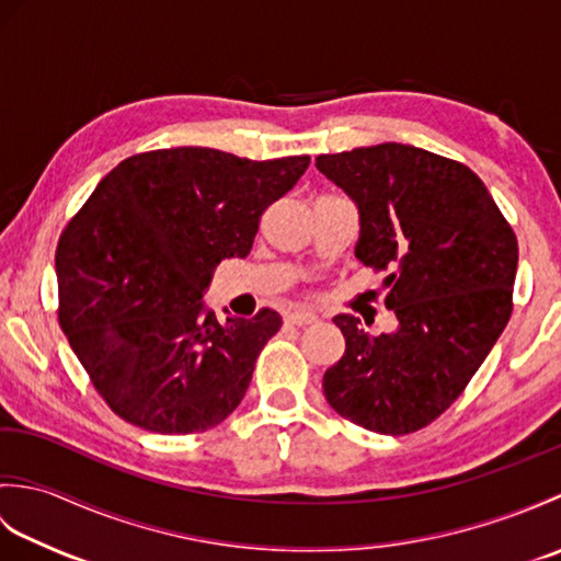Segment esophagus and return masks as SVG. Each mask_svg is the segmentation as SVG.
I'll return each mask as SVG.
<instances>
[{"label":"esophagus","instance_id":"obj_1","mask_svg":"<svg viewBox=\"0 0 561 561\" xmlns=\"http://www.w3.org/2000/svg\"><path fill=\"white\" fill-rule=\"evenodd\" d=\"M287 323H289V325L306 328V325L318 323V316H316V313H308V311H294V313L287 316Z\"/></svg>","mask_w":561,"mask_h":561}]
</instances>
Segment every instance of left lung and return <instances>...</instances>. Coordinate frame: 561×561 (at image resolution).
Instances as JSON below:
<instances>
[{"mask_svg":"<svg viewBox=\"0 0 561 561\" xmlns=\"http://www.w3.org/2000/svg\"><path fill=\"white\" fill-rule=\"evenodd\" d=\"M316 169L359 209L354 255L390 270L386 308L398 330L368 335L332 320L342 359L323 376L330 408L368 432H416L450 408L511 318L518 243L468 165L383 141L320 153Z\"/></svg>","mask_w":561,"mask_h":561,"instance_id":"obj_1","label":"left lung"}]
</instances>
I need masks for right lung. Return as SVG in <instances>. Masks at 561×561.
<instances>
[{
	"instance_id": "right-lung-1",
	"label": "right lung",
	"mask_w": 561,
	"mask_h": 561,
	"mask_svg": "<svg viewBox=\"0 0 561 561\" xmlns=\"http://www.w3.org/2000/svg\"><path fill=\"white\" fill-rule=\"evenodd\" d=\"M311 157L250 161L178 147L121 161L57 243L59 325L125 422L157 434L217 426L243 400L279 313L219 318L214 270L245 257L274 199Z\"/></svg>"
}]
</instances>
